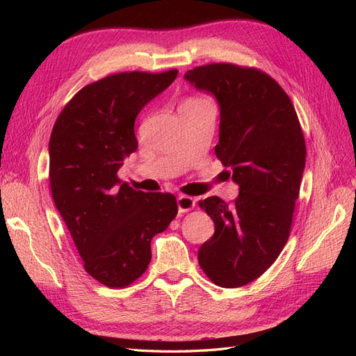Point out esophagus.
Returning <instances> with one entry per match:
<instances>
[{"label":"esophagus","mask_w":356,"mask_h":356,"mask_svg":"<svg viewBox=\"0 0 356 356\" xmlns=\"http://www.w3.org/2000/svg\"><path fill=\"white\" fill-rule=\"evenodd\" d=\"M177 203H178V211L181 212V213H184V212H188V211H191L193 208L196 207V200L193 199V197H190V196H179L178 199H177Z\"/></svg>","instance_id":"obj_1"}]
</instances>
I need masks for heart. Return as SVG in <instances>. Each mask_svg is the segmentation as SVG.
Instances as JSON below:
<instances>
[{"instance_id": "b5f03b06", "label": "heart", "mask_w": 356, "mask_h": 356, "mask_svg": "<svg viewBox=\"0 0 356 356\" xmlns=\"http://www.w3.org/2000/svg\"><path fill=\"white\" fill-rule=\"evenodd\" d=\"M193 99H200V98H193Z\"/></svg>"}]
</instances>
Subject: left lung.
Segmentation results:
<instances>
[{"label":"left lung","mask_w":356,"mask_h":356,"mask_svg":"<svg viewBox=\"0 0 356 356\" xmlns=\"http://www.w3.org/2000/svg\"><path fill=\"white\" fill-rule=\"evenodd\" d=\"M184 79L220 105L215 154L239 186L232 203L200 200L215 233L197 252L211 281L243 286L260 277L289 238L306 165V143L294 105L270 75L233 63H209Z\"/></svg>","instance_id":"obj_1"}]
</instances>
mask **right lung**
Listing matches in <instances>:
<instances>
[{
  "mask_svg": "<svg viewBox=\"0 0 356 356\" xmlns=\"http://www.w3.org/2000/svg\"><path fill=\"white\" fill-rule=\"evenodd\" d=\"M178 71L118 72L84 86L50 135L51 197L84 270L110 288L135 282L152 261V239L177 217L170 193L136 191L117 177L136 152L135 118Z\"/></svg>",
  "mask_w": 356,
  "mask_h": 356,
  "instance_id": "right-lung-1",
  "label": "right lung"
}]
</instances>
